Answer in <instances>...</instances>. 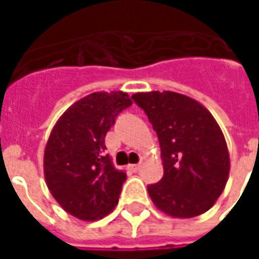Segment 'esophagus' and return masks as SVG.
<instances>
[{"mask_svg": "<svg viewBox=\"0 0 259 259\" xmlns=\"http://www.w3.org/2000/svg\"><path fill=\"white\" fill-rule=\"evenodd\" d=\"M127 169L132 172H137L140 169V163H130V165H127Z\"/></svg>", "mask_w": 259, "mask_h": 259, "instance_id": "obj_1", "label": "esophagus"}]
</instances>
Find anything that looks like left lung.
I'll return each mask as SVG.
<instances>
[{"label":"left lung","mask_w":259,"mask_h":259,"mask_svg":"<svg viewBox=\"0 0 259 259\" xmlns=\"http://www.w3.org/2000/svg\"><path fill=\"white\" fill-rule=\"evenodd\" d=\"M161 147L163 176L148 194L169 217L194 218L222 194L230 158L222 130L211 112L193 98L174 91L136 93Z\"/></svg>","instance_id":"obj_1"}]
</instances>
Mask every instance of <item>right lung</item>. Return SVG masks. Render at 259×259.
Returning a JSON list of instances; mask_svg holds the SVG:
<instances>
[{
	"instance_id": "obj_1",
	"label": "right lung",
	"mask_w": 259,
	"mask_h": 259,
	"mask_svg": "<svg viewBox=\"0 0 259 259\" xmlns=\"http://www.w3.org/2000/svg\"><path fill=\"white\" fill-rule=\"evenodd\" d=\"M132 105L123 91H100L69 107L53 127L44 150L50 193L72 217L93 222L116 206L126 174L105 154V135Z\"/></svg>"
}]
</instances>
